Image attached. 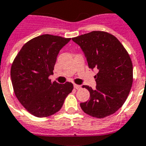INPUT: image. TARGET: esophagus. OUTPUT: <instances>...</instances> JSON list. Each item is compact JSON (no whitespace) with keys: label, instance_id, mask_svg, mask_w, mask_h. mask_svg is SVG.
<instances>
[{"label":"esophagus","instance_id":"1","mask_svg":"<svg viewBox=\"0 0 146 146\" xmlns=\"http://www.w3.org/2000/svg\"><path fill=\"white\" fill-rule=\"evenodd\" d=\"M74 88L75 89H78H78L81 88V86L78 85V84H74Z\"/></svg>","mask_w":146,"mask_h":146}]
</instances>
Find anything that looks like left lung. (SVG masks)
Listing matches in <instances>:
<instances>
[{
	"label": "left lung",
	"mask_w": 146,
	"mask_h": 146,
	"mask_svg": "<svg viewBox=\"0 0 146 146\" xmlns=\"http://www.w3.org/2000/svg\"><path fill=\"white\" fill-rule=\"evenodd\" d=\"M81 46L90 68L99 70L94 76L95 89L83 85L90 92V100L81 103L85 113L96 118L113 114L128 97L133 81V63L129 53L113 35L92 31L72 38Z\"/></svg>",
	"instance_id": "1"
}]
</instances>
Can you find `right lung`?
<instances>
[{
	"mask_svg": "<svg viewBox=\"0 0 146 146\" xmlns=\"http://www.w3.org/2000/svg\"><path fill=\"white\" fill-rule=\"evenodd\" d=\"M71 40L58 36L44 34L23 46L11 69L13 91L30 113L46 117L59 111L65 99L73 90L71 82L58 84L48 78L53 74L57 55Z\"/></svg>",
	"mask_w": 146,
	"mask_h": 146,
	"instance_id": "1",
	"label": "right lung"
}]
</instances>
